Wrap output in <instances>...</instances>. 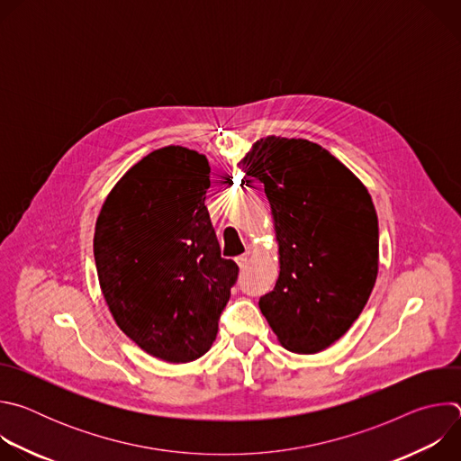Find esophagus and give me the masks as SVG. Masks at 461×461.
<instances>
[{"label":"esophagus","mask_w":461,"mask_h":461,"mask_svg":"<svg viewBox=\"0 0 461 461\" xmlns=\"http://www.w3.org/2000/svg\"><path fill=\"white\" fill-rule=\"evenodd\" d=\"M248 253H244V255H240V257H237V265H239V268H246V265H248Z\"/></svg>","instance_id":"esophagus-1"}]
</instances>
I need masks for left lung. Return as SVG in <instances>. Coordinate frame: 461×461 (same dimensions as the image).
I'll list each match as a JSON object with an SVG mask.
<instances>
[{"instance_id": "left-lung-1", "label": "left lung", "mask_w": 461, "mask_h": 461, "mask_svg": "<svg viewBox=\"0 0 461 461\" xmlns=\"http://www.w3.org/2000/svg\"><path fill=\"white\" fill-rule=\"evenodd\" d=\"M240 167L265 184L279 242V279L258 308L285 348L317 354L348 332L375 285L374 203L345 164L303 139H260Z\"/></svg>"}]
</instances>
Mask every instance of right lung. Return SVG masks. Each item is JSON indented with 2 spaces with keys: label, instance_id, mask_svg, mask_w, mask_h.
I'll return each mask as SVG.
<instances>
[{
  "label": "right lung",
  "instance_id": "add662e5",
  "mask_svg": "<svg viewBox=\"0 0 461 461\" xmlns=\"http://www.w3.org/2000/svg\"><path fill=\"white\" fill-rule=\"evenodd\" d=\"M208 158L167 146L131 167L107 194L95 230L102 294L144 352L189 363L219 330L239 267L221 257L204 206Z\"/></svg>",
  "mask_w": 461,
  "mask_h": 461
}]
</instances>
